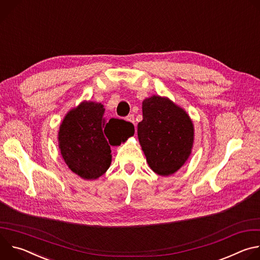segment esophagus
I'll return each instance as SVG.
<instances>
[{
    "label": "esophagus",
    "mask_w": 260,
    "mask_h": 260,
    "mask_svg": "<svg viewBox=\"0 0 260 260\" xmlns=\"http://www.w3.org/2000/svg\"><path fill=\"white\" fill-rule=\"evenodd\" d=\"M125 119H126L127 121H129V122H132V123H134V124L136 125V120H135V116H134V114H129Z\"/></svg>",
    "instance_id": "obj_1"
}]
</instances>
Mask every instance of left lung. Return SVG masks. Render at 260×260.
I'll use <instances>...</instances> for the list:
<instances>
[{
    "mask_svg": "<svg viewBox=\"0 0 260 260\" xmlns=\"http://www.w3.org/2000/svg\"><path fill=\"white\" fill-rule=\"evenodd\" d=\"M138 138L147 162L160 176L176 173L191 154L193 123L181 107L168 98L152 95L142 105Z\"/></svg>",
    "mask_w": 260,
    "mask_h": 260,
    "instance_id": "1",
    "label": "left lung"
}]
</instances>
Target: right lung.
Listing matches in <instances>:
<instances>
[{
    "label": "right lung",
    "instance_id": "right-lung-1",
    "mask_svg": "<svg viewBox=\"0 0 260 260\" xmlns=\"http://www.w3.org/2000/svg\"><path fill=\"white\" fill-rule=\"evenodd\" d=\"M134 133V125L124 120H107L101 103L84 101L64 116L58 131V148L72 172L94 180L111 165L110 145L126 141Z\"/></svg>",
    "mask_w": 260,
    "mask_h": 260
}]
</instances>
